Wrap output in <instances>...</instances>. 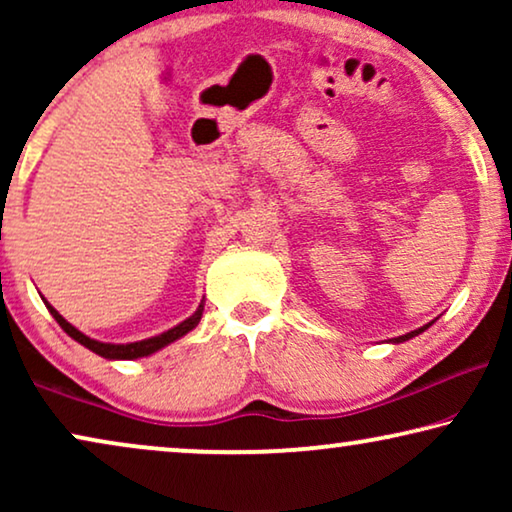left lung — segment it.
I'll use <instances>...</instances> for the list:
<instances>
[{"label": "left lung", "mask_w": 512, "mask_h": 512, "mask_svg": "<svg viewBox=\"0 0 512 512\" xmlns=\"http://www.w3.org/2000/svg\"><path fill=\"white\" fill-rule=\"evenodd\" d=\"M431 324H433V321H431ZM431 324H426V326H422V328H417V331H410V333H405V335H398V338H391L389 342H391V345H398V342L412 340V338H415V335H419V333H424V331H426V328H429Z\"/></svg>", "instance_id": "1"}]
</instances>
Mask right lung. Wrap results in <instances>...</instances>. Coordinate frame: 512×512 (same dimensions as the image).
<instances>
[{"label": "right lung", "instance_id": "obj_1", "mask_svg": "<svg viewBox=\"0 0 512 512\" xmlns=\"http://www.w3.org/2000/svg\"><path fill=\"white\" fill-rule=\"evenodd\" d=\"M44 303L48 307V312L53 314V319L58 321L60 328L69 335V338L76 340V342H79V345H83L86 349H90V352H95L97 356H102V359H109V361H132V359H142V356L156 354L158 349L172 345L174 340L184 338L188 331H193V328L200 324L202 312H205V303H200L198 310H195L191 317L184 319L177 326H172L170 331H165V333H160V335H153V338H146V340L125 342V345H114V342H100V340H95V338H88L86 333H81L79 328L69 324V321L62 317V314L55 310V307L48 303L46 298H44Z\"/></svg>", "mask_w": 512, "mask_h": 512}]
</instances>
